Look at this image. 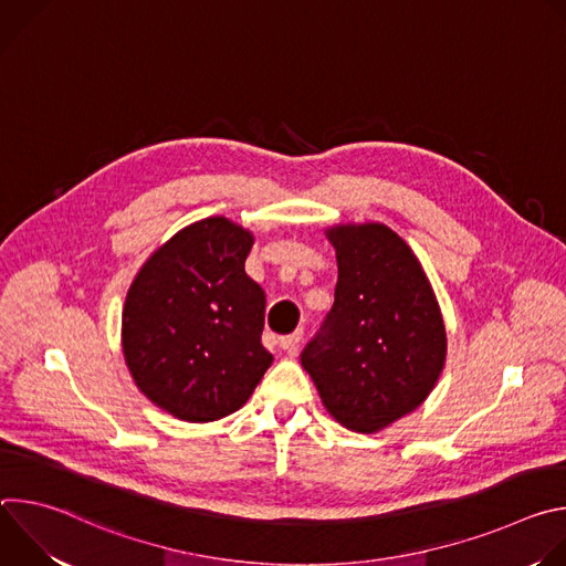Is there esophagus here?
<instances>
[{
  "label": "esophagus",
  "mask_w": 566,
  "mask_h": 566,
  "mask_svg": "<svg viewBox=\"0 0 566 566\" xmlns=\"http://www.w3.org/2000/svg\"><path fill=\"white\" fill-rule=\"evenodd\" d=\"M300 340H302V332H293V334H289V336H282V338L277 340V345H280L284 352H295L297 345H300Z\"/></svg>",
  "instance_id": "34e87169"
}]
</instances>
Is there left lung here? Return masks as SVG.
I'll list each match as a JSON object with an SVG mask.
<instances>
[{"label": "left lung", "instance_id": "1", "mask_svg": "<svg viewBox=\"0 0 566 566\" xmlns=\"http://www.w3.org/2000/svg\"><path fill=\"white\" fill-rule=\"evenodd\" d=\"M325 234L338 260L336 297L302 367L343 428L374 434L434 389L448 356L446 322L419 258L391 228L347 221Z\"/></svg>", "mask_w": 566, "mask_h": 566}]
</instances>
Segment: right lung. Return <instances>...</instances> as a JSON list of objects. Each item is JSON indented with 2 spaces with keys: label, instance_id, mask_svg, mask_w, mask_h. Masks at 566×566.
<instances>
[{
  "label": "right lung",
  "instance_id": "1",
  "mask_svg": "<svg viewBox=\"0 0 566 566\" xmlns=\"http://www.w3.org/2000/svg\"><path fill=\"white\" fill-rule=\"evenodd\" d=\"M255 234L226 217L181 228L138 269L123 306L125 365L156 408L190 423L237 412L273 356L264 289L247 275Z\"/></svg>",
  "mask_w": 566,
  "mask_h": 566
}]
</instances>
